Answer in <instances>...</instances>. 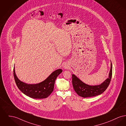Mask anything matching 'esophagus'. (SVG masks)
I'll return each instance as SVG.
<instances>
[{
  "label": "esophagus",
  "instance_id": "1",
  "mask_svg": "<svg viewBox=\"0 0 126 126\" xmlns=\"http://www.w3.org/2000/svg\"><path fill=\"white\" fill-rule=\"evenodd\" d=\"M68 66L67 65H65V66H64L63 67H64V69H67V68H68Z\"/></svg>",
  "mask_w": 126,
  "mask_h": 126
}]
</instances>
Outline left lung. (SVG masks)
Here are the masks:
<instances>
[{"mask_svg": "<svg viewBox=\"0 0 126 126\" xmlns=\"http://www.w3.org/2000/svg\"><path fill=\"white\" fill-rule=\"evenodd\" d=\"M112 74V65L111 61L109 77L101 84L97 85H89L79 79L75 75L72 74V84L77 94L83 97L96 96L104 92L108 87L111 81Z\"/></svg>", "mask_w": 126, "mask_h": 126, "instance_id": "left-lung-1", "label": "left lung"}]
</instances>
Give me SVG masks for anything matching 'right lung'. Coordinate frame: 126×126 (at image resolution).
Instances as JSON below:
<instances>
[{
	"instance_id": "add662e5",
	"label": "right lung",
	"mask_w": 126,
	"mask_h": 126,
	"mask_svg": "<svg viewBox=\"0 0 126 126\" xmlns=\"http://www.w3.org/2000/svg\"><path fill=\"white\" fill-rule=\"evenodd\" d=\"M62 72L61 69H57L44 81L35 84H29L20 80L15 73V67L13 74L16 86L23 93L33 98L42 99L47 97L53 92L56 79Z\"/></svg>"
}]
</instances>
